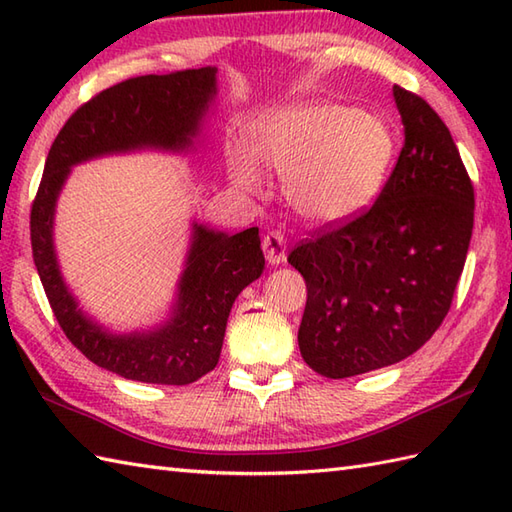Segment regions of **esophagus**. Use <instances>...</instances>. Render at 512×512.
<instances>
[{"mask_svg":"<svg viewBox=\"0 0 512 512\" xmlns=\"http://www.w3.org/2000/svg\"><path fill=\"white\" fill-rule=\"evenodd\" d=\"M262 248H264V255H266L270 266H279L286 262V237L281 231L266 233Z\"/></svg>","mask_w":512,"mask_h":512,"instance_id":"obj_1","label":"esophagus"}]
</instances>
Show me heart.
Instances as JSON below:
<instances>
[{"label": "heart", "mask_w": 512, "mask_h": 512, "mask_svg": "<svg viewBox=\"0 0 512 512\" xmlns=\"http://www.w3.org/2000/svg\"><path fill=\"white\" fill-rule=\"evenodd\" d=\"M250 154L284 178V193L301 217L336 224L372 204L394 160V134L374 114L336 103H303L268 114L248 134ZM231 178L259 191L262 176L242 151L231 158Z\"/></svg>", "instance_id": "obj_1"}]
</instances>
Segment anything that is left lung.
I'll return each instance as SVG.
<instances>
[{"instance_id": "1", "label": "left lung", "mask_w": 512, "mask_h": 512, "mask_svg": "<svg viewBox=\"0 0 512 512\" xmlns=\"http://www.w3.org/2000/svg\"><path fill=\"white\" fill-rule=\"evenodd\" d=\"M405 145L376 202L292 248L306 279L299 350L314 372L347 378L394 365L447 317L473 233L475 193L449 127L394 85Z\"/></svg>"}]
</instances>
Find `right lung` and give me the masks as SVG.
I'll use <instances>...</instances> for the list:
<instances>
[{
  "label": "right lung",
  "mask_w": 512,
  "mask_h": 512,
  "mask_svg": "<svg viewBox=\"0 0 512 512\" xmlns=\"http://www.w3.org/2000/svg\"><path fill=\"white\" fill-rule=\"evenodd\" d=\"M215 74V68L145 74L83 103L54 138L32 202V257L61 330L94 365L138 383L189 385L217 365L237 295L264 273L259 228L226 235L195 222L171 319L149 332L110 334L83 314L61 277L54 206L70 169L83 160L145 147L191 149L217 94Z\"/></svg>",
  "instance_id": "add662e5"
}]
</instances>
